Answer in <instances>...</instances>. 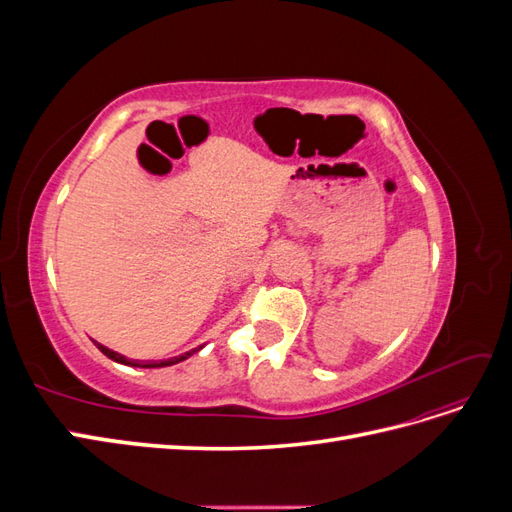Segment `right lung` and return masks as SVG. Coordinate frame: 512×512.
<instances>
[{"label": "right lung", "instance_id": "add662e5", "mask_svg": "<svg viewBox=\"0 0 512 512\" xmlns=\"http://www.w3.org/2000/svg\"><path fill=\"white\" fill-rule=\"evenodd\" d=\"M91 342H94V344L98 346V350H100L102 354H106L108 359L115 361V363H121V365H132V367H147V369H153V367H168V365L181 363V361L188 359V356H192L194 352H198L200 348H203V346H198V348H194V350H190V352H183V354L173 356V359H166V361H132V359H126V356H123V354H119V352H115V350H111V348H106V346L98 344L96 339H91Z\"/></svg>", "mask_w": 512, "mask_h": 512}]
</instances>
